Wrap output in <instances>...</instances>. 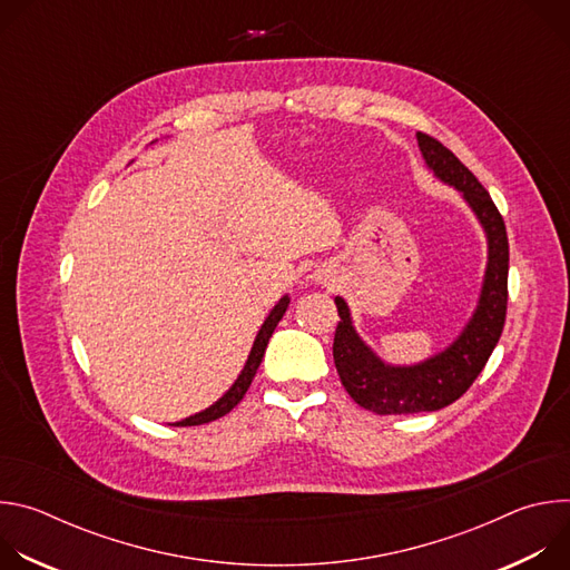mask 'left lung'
Segmentation results:
<instances>
[{"label": "left lung", "instance_id": "1", "mask_svg": "<svg viewBox=\"0 0 570 570\" xmlns=\"http://www.w3.org/2000/svg\"><path fill=\"white\" fill-rule=\"evenodd\" d=\"M429 171L453 187L473 212L487 238V266L478 304L451 345L413 363H385L356 332L352 311L338 295L341 322L334 338V363L350 396L376 415L433 413L460 399L492 356L505 324L510 246L503 216L475 176L438 139L417 132Z\"/></svg>", "mask_w": 570, "mask_h": 570}]
</instances>
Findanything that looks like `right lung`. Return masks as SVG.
Here are the masks:
<instances>
[{"mask_svg": "<svg viewBox=\"0 0 570 570\" xmlns=\"http://www.w3.org/2000/svg\"><path fill=\"white\" fill-rule=\"evenodd\" d=\"M288 304H291V297L284 295V297L273 306V311L268 313V317H266L264 324H262V330H259L257 336H255V343H253V350H250V354H248L246 365H243L240 374H238L236 381L229 385V390H227L218 401H214V403L209 405V409H205V411H200V413H196V415H191V417H185V420H180V422H176V424H171V426H198V424H207V422H214V420L227 415V413L234 409V405L243 399V394L248 392V387H250V383H253V379H255V374H257V370H259V365H262V358H264V354H266L268 341H271L275 327L279 324L282 315L286 313Z\"/></svg>", "mask_w": 570, "mask_h": 570, "instance_id": "right-lung-1", "label": "right lung"}]
</instances>
